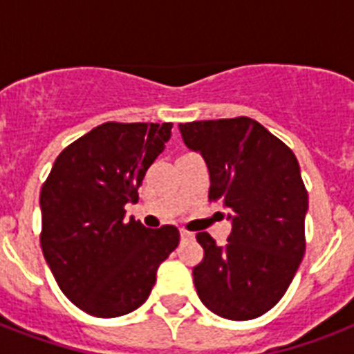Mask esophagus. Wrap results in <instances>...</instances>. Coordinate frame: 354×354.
I'll return each instance as SVG.
<instances>
[{
  "mask_svg": "<svg viewBox=\"0 0 354 354\" xmlns=\"http://www.w3.org/2000/svg\"><path fill=\"white\" fill-rule=\"evenodd\" d=\"M180 235H182V239H193V233L187 232V230H180Z\"/></svg>",
  "mask_w": 354,
  "mask_h": 354,
  "instance_id": "1",
  "label": "esophagus"
}]
</instances>
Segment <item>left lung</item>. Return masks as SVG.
I'll list each match as a JSON object with an SVG mask.
<instances>
[{"label": "left lung", "instance_id": "1", "mask_svg": "<svg viewBox=\"0 0 354 354\" xmlns=\"http://www.w3.org/2000/svg\"><path fill=\"white\" fill-rule=\"evenodd\" d=\"M180 132L207 163L209 202H222L232 218L226 246L196 233L204 248L193 268L196 292L222 318H259L285 296L305 255L308 194L299 163L255 119L183 122Z\"/></svg>", "mask_w": 354, "mask_h": 354}]
</instances>
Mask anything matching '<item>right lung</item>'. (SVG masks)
Masks as SVG:
<instances>
[{
  "instance_id": "right-lung-1",
  "label": "right lung",
  "mask_w": 354,
  "mask_h": 354,
  "mask_svg": "<svg viewBox=\"0 0 354 354\" xmlns=\"http://www.w3.org/2000/svg\"><path fill=\"white\" fill-rule=\"evenodd\" d=\"M172 122H102L68 145L41 185L44 257L60 290L80 310L118 318L141 307L156 272L178 246L174 226L124 221L171 138Z\"/></svg>"
}]
</instances>
